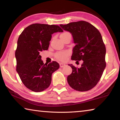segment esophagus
<instances>
[{"label": "esophagus", "mask_w": 120, "mask_h": 120, "mask_svg": "<svg viewBox=\"0 0 120 120\" xmlns=\"http://www.w3.org/2000/svg\"><path fill=\"white\" fill-rule=\"evenodd\" d=\"M65 66H66V64H63V63H60V67L62 68V67H64Z\"/></svg>", "instance_id": "obj_1"}]
</instances>
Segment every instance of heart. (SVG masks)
<instances>
[{"mask_svg": "<svg viewBox=\"0 0 120 120\" xmlns=\"http://www.w3.org/2000/svg\"><path fill=\"white\" fill-rule=\"evenodd\" d=\"M70 35V34L68 32H64L62 33L60 36V38L63 37V36ZM69 56V52L68 51H61L57 53L56 54V58L58 60L61 61H65L67 59V56Z\"/></svg>", "mask_w": 120, "mask_h": 120, "instance_id": "obj_1", "label": "heart"}]
</instances>
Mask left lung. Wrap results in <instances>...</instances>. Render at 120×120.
<instances>
[{
  "instance_id": "8db88e82",
  "label": "left lung",
  "mask_w": 120,
  "mask_h": 120,
  "mask_svg": "<svg viewBox=\"0 0 120 120\" xmlns=\"http://www.w3.org/2000/svg\"><path fill=\"white\" fill-rule=\"evenodd\" d=\"M60 26L69 32L73 38L75 46L72 49L71 60H82L80 68L68 64L72 69L71 74L67 77L68 84L79 92L90 90L98 83L106 67V48L100 32L85 21Z\"/></svg>"
}]
</instances>
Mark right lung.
<instances>
[{
  "mask_svg": "<svg viewBox=\"0 0 120 120\" xmlns=\"http://www.w3.org/2000/svg\"><path fill=\"white\" fill-rule=\"evenodd\" d=\"M62 32L58 25L33 24L19 35L15 52L16 71L30 90L42 92L51 84L52 74L59 68V64L56 61L44 64L40 53L48 49L52 34Z\"/></svg>",
  "mask_w": 120,
  "mask_h": 120,
  "instance_id": "obj_1",
  "label": "right lung"
}]
</instances>
